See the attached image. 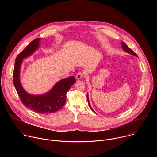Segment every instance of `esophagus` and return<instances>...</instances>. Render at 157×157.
Wrapping results in <instances>:
<instances>
[{
  "instance_id": "34e87169",
  "label": "esophagus",
  "mask_w": 157,
  "mask_h": 157,
  "mask_svg": "<svg viewBox=\"0 0 157 157\" xmlns=\"http://www.w3.org/2000/svg\"><path fill=\"white\" fill-rule=\"evenodd\" d=\"M84 73H81V72H79V73H78L76 75V78H77L78 79H81L82 77H84Z\"/></svg>"
}]
</instances>
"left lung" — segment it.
<instances>
[{
  "mask_svg": "<svg viewBox=\"0 0 157 157\" xmlns=\"http://www.w3.org/2000/svg\"><path fill=\"white\" fill-rule=\"evenodd\" d=\"M122 48H123V50L125 51V52H126L127 53H130V54H131V55H135V56H137V54L134 52L133 51H132L127 45V44L124 43V42H122ZM87 101H88V104H89V107H90V108L91 109V110H93V111H94L93 110V109H92V107H91V104H90V103H89V98H88V95L87 94Z\"/></svg>",
  "mask_w": 157,
  "mask_h": 157,
  "instance_id": "obj_1",
  "label": "left lung"
}]
</instances>
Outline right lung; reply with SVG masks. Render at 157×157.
<instances>
[{
	"label": "right lung",
	"instance_id": "obj_1",
	"mask_svg": "<svg viewBox=\"0 0 157 157\" xmlns=\"http://www.w3.org/2000/svg\"><path fill=\"white\" fill-rule=\"evenodd\" d=\"M40 40V38H38L33 40L17 56L13 81L17 93L25 107L36 113L47 114L55 113L64 105L66 101V93L75 83L76 79L74 76L62 79L58 82L49 92L42 95H32L24 90L20 81V66L24 58L29 56L38 49Z\"/></svg>",
	"mask_w": 157,
	"mask_h": 157
}]
</instances>
